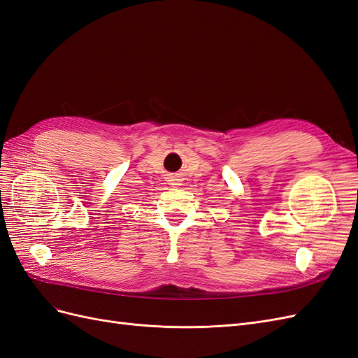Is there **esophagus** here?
<instances>
[{
  "label": "esophagus",
  "mask_w": 358,
  "mask_h": 358,
  "mask_svg": "<svg viewBox=\"0 0 358 358\" xmlns=\"http://www.w3.org/2000/svg\"><path fill=\"white\" fill-rule=\"evenodd\" d=\"M169 183H170V185H180V178L178 176V175H169Z\"/></svg>",
  "instance_id": "34e87169"
}]
</instances>
